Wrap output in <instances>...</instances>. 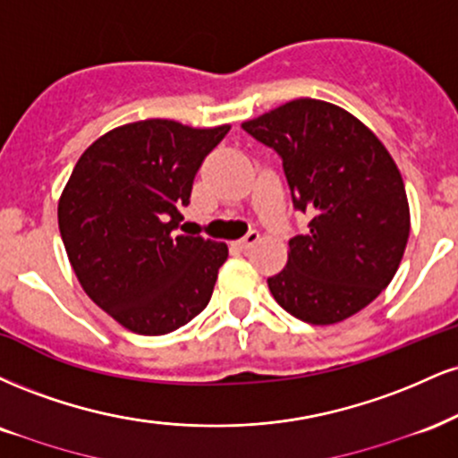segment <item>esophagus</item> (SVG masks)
<instances>
[{
    "mask_svg": "<svg viewBox=\"0 0 458 458\" xmlns=\"http://www.w3.org/2000/svg\"><path fill=\"white\" fill-rule=\"evenodd\" d=\"M258 241H260V233H258V230H250V233H247L243 239L234 241L233 247H234V250H239V251H247L251 245H256Z\"/></svg>",
    "mask_w": 458,
    "mask_h": 458,
    "instance_id": "1",
    "label": "esophagus"
}]
</instances>
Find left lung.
Masks as SVG:
<instances>
[{"mask_svg":"<svg viewBox=\"0 0 458 458\" xmlns=\"http://www.w3.org/2000/svg\"><path fill=\"white\" fill-rule=\"evenodd\" d=\"M282 157L307 233L292 236L288 264L268 277L275 301L307 324H337L393 282L410 207L399 168L367 125L335 104L301 98L245 121Z\"/></svg>","mask_w":458,"mask_h":458,"instance_id":"left-lung-1","label":"left lung"}]
</instances>
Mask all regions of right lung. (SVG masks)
I'll return each mask as SVG.
<instances>
[{
    "label": "right lung",
    "mask_w": 458,
    "mask_h": 458,
    "mask_svg": "<svg viewBox=\"0 0 458 458\" xmlns=\"http://www.w3.org/2000/svg\"><path fill=\"white\" fill-rule=\"evenodd\" d=\"M228 130L136 121L98 139L72 170L57 208L70 264L131 333H173L211 301L228 247L176 228L202 159Z\"/></svg>",
    "instance_id": "obj_1"
}]
</instances>
